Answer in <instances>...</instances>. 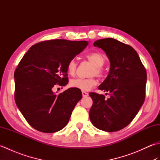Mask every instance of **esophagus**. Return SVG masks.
I'll return each mask as SVG.
<instances>
[{
  "label": "esophagus",
  "instance_id": "1",
  "mask_svg": "<svg viewBox=\"0 0 160 160\" xmlns=\"http://www.w3.org/2000/svg\"><path fill=\"white\" fill-rule=\"evenodd\" d=\"M82 96L83 97H87L88 96H89V94H88V93L85 92V91H82Z\"/></svg>",
  "mask_w": 160,
  "mask_h": 160
}]
</instances>
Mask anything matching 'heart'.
Listing matches in <instances>:
<instances>
[{"instance_id":"1","label":"heart","mask_w":160,"mask_h":160,"mask_svg":"<svg viewBox=\"0 0 160 160\" xmlns=\"http://www.w3.org/2000/svg\"><path fill=\"white\" fill-rule=\"evenodd\" d=\"M87 58L89 62L94 66V69H92L91 75V76H96L98 77H102L103 76V71L102 70V67L104 65L105 62L104 56L100 53L93 52L90 53L87 55ZM77 64L76 60L72 59L69 60L67 64V71L71 76H74L76 72ZM97 84L96 80L94 78H76L71 81V86L73 88L80 89L83 91H89L91 88L93 87Z\"/></svg>"}]
</instances>
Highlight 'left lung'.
I'll list each match as a JSON object with an SVG mask.
<instances>
[{"instance_id": "1", "label": "left lung", "mask_w": 160, "mask_h": 160, "mask_svg": "<svg viewBox=\"0 0 160 160\" xmlns=\"http://www.w3.org/2000/svg\"><path fill=\"white\" fill-rule=\"evenodd\" d=\"M93 45L102 49L110 61L109 73L98 87L110 98L89 93L93 100L90 120L100 130L120 131L131 123L144 103L147 71L130 45L111 38L96 40Z\"/></svg>"}]
</instances>
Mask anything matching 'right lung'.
Segmentation results:
<instances>
[{
	"instance_id": "1",
	"label": "right lung",
	"mask_w": 160,
	"mask_h": 160,
	"mask_svg": "<svg viewBox=\"0 0 160 160\" xmlns=\"http://www.w3.org/2000/svg\"><path fill=\"white\" fill-rule=\"evenodd\" d=\"M88 44L63 39L47 40L30 47L22 57L14 72L15 101L33 128L55 132L69 122L82 93L69 88L57 95L53 89L57 85L67 84L68 62Z\"/></svg>"
}]
</instances>
